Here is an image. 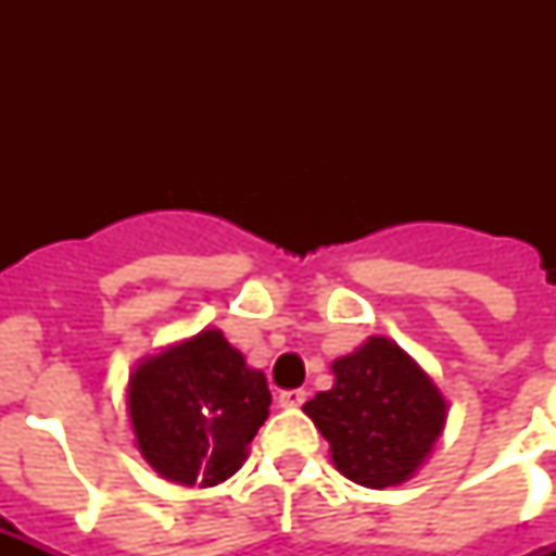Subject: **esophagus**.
I'll return each mask as SVG.
<instances>
[{
  "instance_id": "1",
  "label": "esophagus",
  "mask_w": 556,
  "mask_h": 556,
  "mask_svg": "<svg viewBox=\"0 0 556 556\" xmlns=\"http://www.w3.org/2000/svg\"><path fill=\"white\" fill-rule=\"evenodd\" d=\"M308 392L305 389H286V392H279V406H286V409H294V406H303Z\"/></svg>"
}]
</instances>
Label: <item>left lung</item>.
<instances>
[{"mask_svg":"<svg viewBox=\"0 0 556 556\" xmlns=\"http://www.w3.org/2000/svg\"><path fill=\"white\" fill-rule=\"evenodd\" d=\"M334 387L303 406L346 479L364 488L406 482L444 430L447 404L413 357L369 338L331 364Z\"/></svg>","mask_w":556,"mask_h":556,"instance_id":"8db88e82","label":"left lung"}]
</instances>
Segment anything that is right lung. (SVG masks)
Returning <instances> with one entry per match:
<instances>
[{
  "label": "right lung",
  "instance_id": "right-lung-1",
  "mask_svg": "<svg viewBox=\"0 0 556 556\" xmlns=\"http://www.w3.org/2000/svg\"><path fill=\"white\" fill-rule=\"evenodd\" d=\"M126 404L143 458L164 479L210 488L242 467L270 392L222 331H201L143 361Z\"/></svg>",
  "mask_w": 556,
  "mask_h": 556
}]
</instances>
